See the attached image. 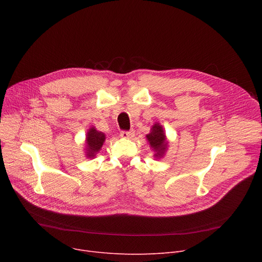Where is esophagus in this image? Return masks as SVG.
<instances>
[{"instance_id":"34e87169","label":"esophagus","mask_w":262,"mask_h":262,"mask_svg":"<svg viewBox=\"0 0 262 262\" xmlns=\"http://www.w3.org/2000/svg\"><path fill=\"white\" fill-rule=\"evenodd\" d=\"M120 136L124 139H129V138H133V137L135 136V132L134 130H122L120 133Z\"/></svg>"}]
</instances>
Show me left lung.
<instances>
[{"label": "left lung", "instance_id": "8db88e82", "mask_svg": "<svg viewBox=\"0 0 262 262\" xmlns=\"http://www.w3.org/2000/svg\"><path fill=\"white\" fill-rule=\"evenodd\" d=\"M146 138L156 152V156H162V154L166 150L167 142H166V136H164L162 127L159 125L158 123H156L155 125L150 129V133L146 136Z\"/></svg>", "mask_w": 262, "mask_h": 262}]
</instances>
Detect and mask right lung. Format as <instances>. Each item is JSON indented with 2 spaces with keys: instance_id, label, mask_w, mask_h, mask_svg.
Returning a JSON list of instances; mask_svg holds the SVG:
<instances>
[{
  "instance_id": "add662e5",
  "label": "right lung",
  "mask_w": 262,
  "mask_h": 262,
  "mask_svg": "<svg viewBox=\"0 0 262 262\" xmlns=\"http://www.w3.org/2000/svg\"><path fill=\"white\" fill-rule=\"evenodd\" d=\"M87 156L94 157L95 154L101 149L104 141L105 135L102 132L96 130L94 127L90 128L87 134Z\"/></svg>"
}]
</instances>
